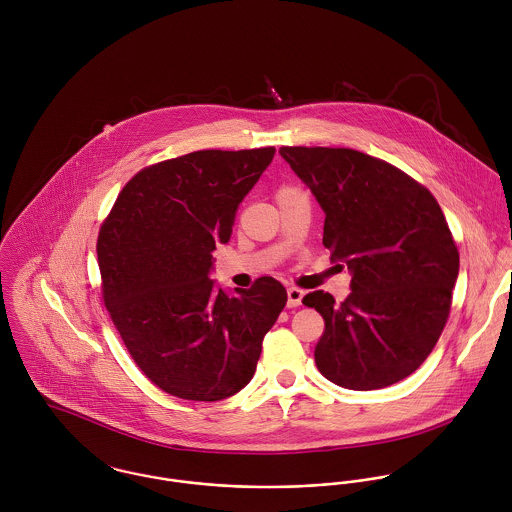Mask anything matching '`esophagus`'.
Segmentation results:
<instances>
[{
	"mask_svg": "<svg viewBox=\"0 0 512 512\" xmlns=\"http://www.w3.org/2000/svg\"><path fill=\"white\" fill-rule=\"evenodd\" d=\"M305 292L299 290V288H288V307H297L301 305V299H303Z\"/></svg>",
	"mask_w": 512,
	"mask_h": 512,
	"instance_id": "esophagus-1",
	"label": "esophagus"
}]
</instances>
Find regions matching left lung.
I'll return each mask as SVG.
<instances>
[{
  "instance_id": "1",
  "label": "left lung",
  "mask_w": 512,
  "mask_h": 512,
  "mask_svg": "<svg viewBox=\"0 0 512 512\" xmlns=\"http://www.w3.org/2000/svg\"><path fill=\"white\" fill-rule=\"evenodd\" d=\"M325 211L323 246L353 274L351 293H307L325 331L319 372L351 390L410 376L438 343L459 250L436 197L388 161L349 147H280Z\"/></svg>"
}]
</instances>
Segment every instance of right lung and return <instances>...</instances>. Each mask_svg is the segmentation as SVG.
Returning <instances> with one entry per match:
<instances>
[{"instance_id": "1", "label": "right lung", "mask_w": 512, "mask_h": 512, "mask_svg": "<svg viewBox=\"0 0 512 512\" xmlns=\"http://www.w3.org/2000/svg\"><path fill=\"white\" fill-rule=\"evenodd\" d=\"M276 149H201L147 165L120 191L96 242L104 305L163 392L215 402L254 376L288 293L270 278L226 295L209 278L238 205Z\"/></svg>"}]
</instances>
